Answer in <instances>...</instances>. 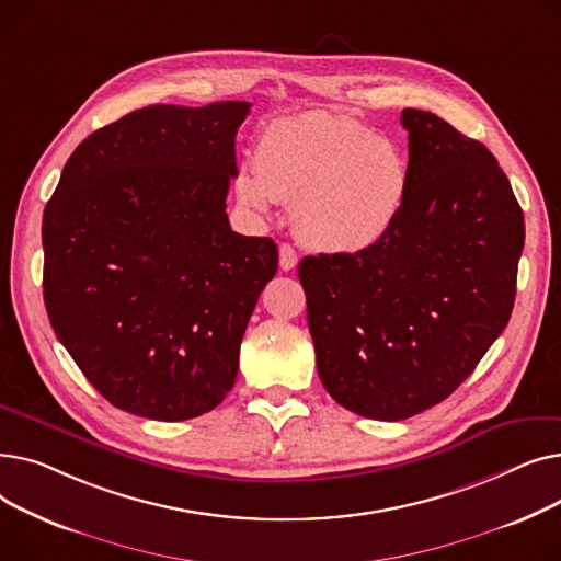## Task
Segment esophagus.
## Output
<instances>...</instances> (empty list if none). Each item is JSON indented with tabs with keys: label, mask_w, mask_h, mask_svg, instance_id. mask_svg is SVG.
<instances>
[{
	"label": "esophagus",
	"mask_w": 561,
	"mask_h": 561,
	"mask_svg": "<svg viewBox=\"0 0 561 561\" xmlns=\"http://www.w3.org/2000/svg\"><path fill=\"white\" fill-rule=\"evenodd\" d=\"M298 265V254L288 243L279 245V268L282 271H293Z\"/></svg>",
	"instance_id": "1"
}]
</instances>
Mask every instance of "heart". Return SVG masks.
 Wrapping results in <instances>:
<instances>
[{"label": "heart", "instance_id": "obj_1", "mask_svg": "<svg viewBox=\"0 0 561 561\" xmlns=\"http://www.w3.org/2000/svg\"><path fill=\"white\" fill-rule=\"evenodd\" d=\"M239 199L268 214L293 202L300 239L328 254L364 252L385 241L411 188L402 147L350 115L309 111L279 117L256 138V168L233 176Z\"/></svg>", "mask_w": 561, "mask_h": 561}]
</instances>
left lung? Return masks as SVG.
<instances>
[{
  "instance_id": "obj_1",
  "label": "left lung",
  "mask_w": 561,
  "mask_h": 561,
  "mask_svg": "<svg viewBox=\"0 0 561 561\" xmlns=\"http://www.w3.org/2000/svg\"><path fill=\"white\" fill-rule=\"evenodd\" d=\"M411 188L385 241L300 261L322 387L345 409L404 421L444 402L507 328L523 211L480 140L404 108Z\"/></svg>"
}]
</instances>
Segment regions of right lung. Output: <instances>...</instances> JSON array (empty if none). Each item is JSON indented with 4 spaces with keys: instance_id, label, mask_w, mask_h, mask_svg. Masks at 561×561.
Instances as JSON below:
<instances>
[{
    "instance_id": "1",
    "label": "right lung",
    "mask_w": 561,
    "mask_h": 561,
    "mask_svg": "<svg viewBox=\"0 0 561 561\" xmlns=\"http://www.w3.org/2000/svg\"><path fill=\"white\" fill-rule=\"evenodd\" d=\"M250 102L154 104L88 136L43 214L54 334L117 409L188 421L218 407L277 245L231 231Z\"/></svg>"
}]
</instances>
